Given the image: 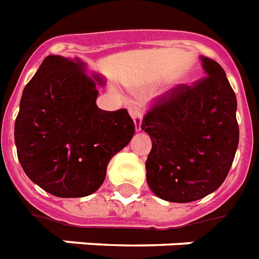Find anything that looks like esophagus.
Instances as JSON below:
<instances>
[{
  "label": "esophagus",
  "mask_w": 259,
  "mask_h": 259,
  "mask_svg": "<svg viewBox=\"0 0 259 259\" xmlns=\"http://www.w3.org/2000/svg\"><path fill=\"white\" fill-rule=\"evenodd\" d=\"M130 114H132V118H133V120H135L136 132H140V130H141V119H143L141 111H140L139 108H132Z\"/></svg>",
  "instance_id": "obj_1"
}]
</instances>
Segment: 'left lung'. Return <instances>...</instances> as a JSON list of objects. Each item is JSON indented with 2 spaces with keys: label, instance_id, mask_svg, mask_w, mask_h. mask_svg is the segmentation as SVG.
Segmentation results:
<instances>
[{
  "label": "left lung",
  "instance_id": "left-lung-1",
  "mask_svg": "<svg viewBox=\"0 0 259 259\" xmlns=\"http://www.w3.org/2000/svg\"><path fill=\"white\" fill-rule=\"evenodd\" d=\"M200 60L206 76L159 96L141 123L152 141L147 183L167 202H193L220 188L239 144L237 101L227 74L217 61Z\"/></svg>",
  "mask_w": 259,
  "mask_h": 259
}]
</instances>
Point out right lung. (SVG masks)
<instances>
[{
  "instance_id": "right-lung-1",
  "label": "right lung",
  "mask_w": 259,
  "mask_h": 259,
  "mask_svg": "<svg viewBox=\"0 0 259 259\" xmlns=\"http://www.w3.org/2000/svg\"><path fill=\"white\" fill-rule=\"evenodd\" d=\"M101 81L78 59L45 57L23 91L15 122L17 158L32 183L57 198H83L104 181L111 158L129 144L127 110L96 104Z\"/></svg>"
}]
</instances>
